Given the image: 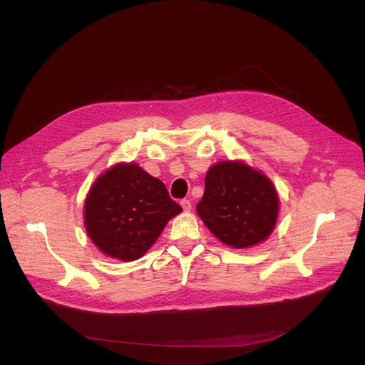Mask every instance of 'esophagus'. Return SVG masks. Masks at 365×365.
I'll use <instances>...</instances> for the list:
<instances>
[{
    "instance_id": "1",
    "label": "esophagus",
    "mask_w": 365,
    "mask_h": 365,
    "mask_svg": "<svg viewBox=\"0 0 365 365\" xmlns=\"http://www.w3.org/2000/svg\"><path fill=\"white\" fill-rule=\"evenodd\" d=\"M181 206H182V210H184L185 212H188V211H192V202H190V200H187V199L181 200Z\"/></svg>"
}]
</instances>
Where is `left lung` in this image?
I'll return each mask as SVG.
<instances>
[{
	"label": "left lung",
	"mask_w": 365,
	"mask_h": 365,
	"mask_svg": "<svg viewBox=\"0 0 365 365\" xmlns=\"http://www.w3.org/2000/svg\"><path fill=\"white\" fill-rule=\"evenodd\" d=\"M196 211L224 245L244 250L264 242L279 214V196L262 170L242 160L212 165Z\"/></svg>",
	"instance_id": "obj_1"
}]
</instances>
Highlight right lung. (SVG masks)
<instances>
[{
	"label": "right lung",
	"instance_id": "1",
	"mask_svg": "<svg viewBox=\"0 0 365 365\" xmlns=\"http://www.w3.org/2000/svg\"><path fill=\"white\" fill-rule=\"evenodd\" d=\"M182 207L140 165L117 163L95 180L84 200V227L95 247L120 262L141 258Z\"/></svg>",
	"mask_w": 365,
	"mask_h": 365
}]
</instances>
